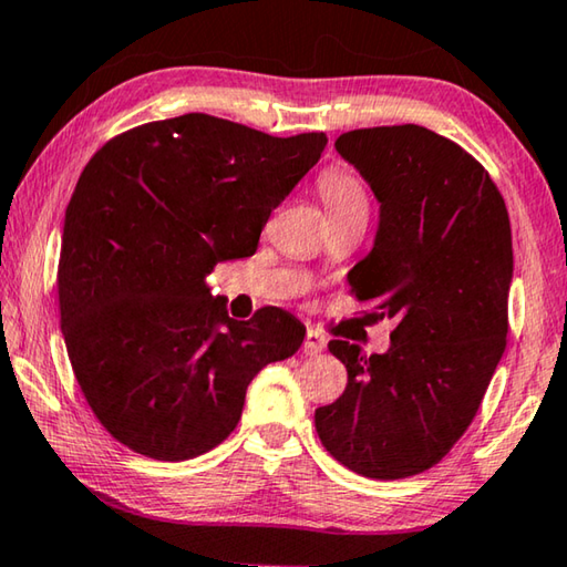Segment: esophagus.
<instances>
[{"instance_id":"esophagus-1","label":"esophagus","mask_w":567,"mask_h":567,"mask_svg":"<svg viewBox=\"0 0 567 567\" xmlns=\"http://www.w3.org/2000/svg\"><path fill=\"white\" fill-rule=\"evenodd\" d=\"M324 348H328V338H324V334L318 332V330H307L305 344H302L305 354H318V352H322Z\"/></svg>"}]
</instances>
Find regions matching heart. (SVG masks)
I'll return each mask as SVG.
<instances>
[{
	"mask_svg": "<svg viewBox=\"0 0 567 567\" xmlns=\"http://www.w3.org/2000/svg\"><path fill=\"white\" fill-rule=\"evenodd\" d=\"M318 189L328 215H368V189L348 167L324 169L318 179Z\"/></svg>",
	"mask_w": 567,
	"mask_h": 567,
	"instance_id": "1",
	"label": "heart"
}]
</instances>
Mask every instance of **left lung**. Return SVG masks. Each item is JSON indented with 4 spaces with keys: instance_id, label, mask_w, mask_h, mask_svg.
Returning a JSON list of instances; mask_svg holds the SVG:
<instances>
[{
    "instance_id": "1",
    "label": "left lung",
    "mask_w": 567,
    "mask_h": 567,
    "mask_svg": "<svg viewBox=\"0 0 567 567\" xmlns=\"http://www.w3.org/2000/svg\"><path fill=\"white\" fill-rule=\"evenodd\" d=\"M334 150L380 203L350 290L395 330L370 358L348 340L328 344L348 388L315 410V427L352 473L410 477L463 437L505 352L511 219L483 165L420 124L344 132Z\"/></svg>"
}]
</instances>
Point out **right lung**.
Returning <instances> with one entry per match:
<instances>
[{"label": "right lung", "mask_w": 567, "mask_h": 567, "mask_svg": "<svg viewBox=\"0 0 567 567\" xmlns=\"http://www.w3.org/2000/svg\"><path fill=\"white\" fill-rule=\"evenodd\" d=\"M322 132L272 137L182 114L110 140L64 213L62 334L84 400L112 437L179 463L233 433L265 364L300 350L280 307L237 322L217 262L255 255L272 209L322 155Z\"/></svg>", "instance_id": "add662e5"}]
</instances>
